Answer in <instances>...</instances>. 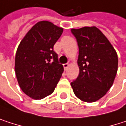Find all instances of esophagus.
<instances>
[{"label":"esophagus","instance_id":"34e87169","mask_svg":"<svg viewBox=\"0 0 126 126\" xmlns=\"http://www.w3.org/2000/svg\"><path fill=\"white\" fill-rule=\"evenodd\" d=\"M63 66H64V70H67V68H68V67H69V64H63Z\"/></svg>","mask_w":126,"mask_h":126}]
</instances>
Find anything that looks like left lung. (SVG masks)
Masks as SVG:
<instances>
[{"mask_svg": "<svg viewBox=\"0 0 126 126\" xmlns=\"http://www.w3.org/2000/svg\"><path fill=\"white\" fill-rule=\"evenodd\" d=\"M79 45V75L71 82L80 100L92 103L103 97L112 86L118 66L116 50L95 26L72 29Z\"/></svg>", "mask_w": 126, "mask_h": 126, "instance_id": "left-lung-1", "label": "left lung"}]
</instances>
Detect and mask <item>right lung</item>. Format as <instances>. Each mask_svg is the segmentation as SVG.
Wrapping results in <instances>:
<instances>
[{
	"instance_id": "1",
	"label": "right lung",
	"mask_w": 126,
	"mask_h": 126,
	"mask_svg": "<svg viewBox=\"0 0 126 126\" xmlns=\"http://www.w3.org/2000/svg\"><path fill=\"white\" fill-rule=\"evenodd\" d=\"M63 29L48 21L36 23L21 40L15 55V74L23 92L35 100L53 93L64 71L53 45Z\"/></svg>"
}]
</instances>
